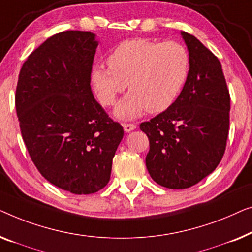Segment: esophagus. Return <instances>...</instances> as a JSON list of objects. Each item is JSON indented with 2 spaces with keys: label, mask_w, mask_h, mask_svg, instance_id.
<instances>
[{
  "label": "esophagus",
  "mask_w": 252,
  "mask_h": 252,
  "mask_svg": "<svg viewBox=\"0 0 252 252\" xmlns=\"http://www.w3.org/2000/svg\"><path fill=\"white\" fill-rule=\"evenodd\" d=\"M136 127H137L136 126H134V125H131V123H126V125H123V129H125V131H126V133L131 132V131L136 129Z\"/></svg>",
  "instance_id": "esophagus-1"
}]
</instances>
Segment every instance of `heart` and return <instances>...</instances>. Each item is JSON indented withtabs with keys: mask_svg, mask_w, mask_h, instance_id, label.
<instances>
[{
	"mask_svg": "<svg viewBox=\"0 0 252 252\" xmlns=\"http://www.w3.org/2000/svg\"><path fill=\"white\" fill-rule=\"evenodd\" d=\"M107 65L91 72L99 101L113 105L127 83L131 91L116 105L114 115L132 120L147 111L164 112L176 101L189 77V55L177 42L129 40L109 54Z\"/></svg>",
	"mask_w": 252,
	"mask_h": 252,
	"instance_id": "heart-1",
	"label": "heart"
}]
</instances>
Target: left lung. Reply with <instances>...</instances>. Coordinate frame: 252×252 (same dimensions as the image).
I'll return each instance as SVG.
<instances>
[{"label":"left lung","instance_id":"8db88e82","mask_svg":"<svg viewBox=\"0 0 252 252\" xmlns=\"http://www.w3.org/2000/svg\"><path fill=\"white\" fill-rule=\"evenodd\" d=\"M180 34L189 55L185 86L168 109L140 125L150 139L148 172L171 189H189L217 168L226 148L231 108L220 62L195 36Z\"/></svg>","mask_w":252,"mask_h":252}]
</instances>
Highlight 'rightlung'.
<instances>
[{
  "mask_svg": "<svg viewBox=\"0 0 252 252\" xmlns=\"http://www.w3.org/2000/svg\"><path fill=\"white\" fill-rule=\"evenodd\" d=\"M97 47L91 32L49 37L24 63L16 90L17 116L32 161L49 183L77 195L107 185L123 138V127L92 94Z\"/></svg>",
  "mask_w": 252,
  "mask_h": 252,
  "instance_id": "1",
  "label": "right lung"
}]
</instances>
